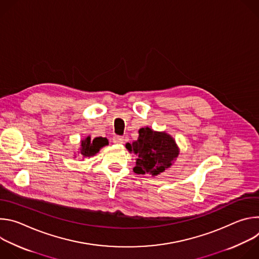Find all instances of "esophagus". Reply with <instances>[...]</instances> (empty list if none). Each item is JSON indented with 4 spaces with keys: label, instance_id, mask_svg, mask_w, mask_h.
Listing matches in <instances>:
<instances>
[{
    "label": "esophagus",
    "instance_id": "obj_1",
    "mask_svg": "<svg viewBox=\"0 0 259 259\" xmlns=\"http://www.w3.org/2000/svg\"><path fill=\"white\" fill-rule=\"evenodd\" d=\"M114 143H123L124 142V137L123 136H119V135H115L113 138Z\"/></svg>",
    "mask_w": 259,
    "mask_h": 259
}]
</instances>
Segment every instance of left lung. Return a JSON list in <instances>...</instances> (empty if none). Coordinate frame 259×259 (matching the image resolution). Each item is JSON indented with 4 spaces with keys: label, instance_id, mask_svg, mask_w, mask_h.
<instances>
[{
    "label": "left lung",
    "instance_id": "left-lung-1",
    "mask_svg": "<svg viewBox=\"0 0 259 259\" xmlns=\"http://www.w3.org/2000/svg\"><path fill=\"white\" fill-rule=\"evenodd\" d=\"M136 141L127 143L126 149L136 155L133 171L137 174L156 176L169 168L179 155V149L172 136L145 127L138 131Z\"/></svg>",
    "mask_w": 259,
    "mask_h": 259
}]
</instances>
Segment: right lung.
<instances>
[{
    "instance_id": "add662e5",
    "label": "right lung",
    "mask_w": 259,
    "mask_h": 259,
    "mask_svg": "<svg viewBox=\"0 0 259 259\" xmlns=\"http://www.w3.org/2000/svg\"><path fill=\"white\" fill-rule=\"evenodd\" d=\"M108 144V140L105 137H95L91 139L90 136H87L85 139L81 141L80 154L83 158H90L95 156L101 147Z\"/></svg>"
}]
</instances>
